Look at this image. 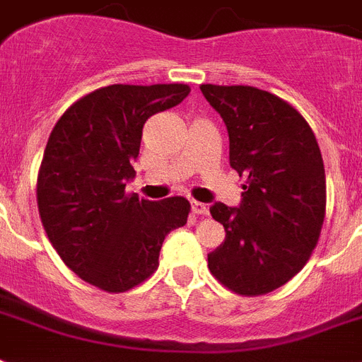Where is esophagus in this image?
Instances as JSON below:
<instances>
[{
  "mask_svg": "<svg viewBox=\"0 0 362 362\" xmlns=\"http://www.w3.org/2000/svg\"><path fill=\"white\" fill-rule=\"evenodd\" d=\"M191 211L195 216H208V206L199 201H191Z\"/></svg>",
  "mask_w": 362,
  "mask_h": 362,
  "instance_id": "obj_1",
  "label": "esophagus"
}]
</instances>
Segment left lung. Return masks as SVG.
Here are the masks:
<instances>
[{
	"mask_svg": "<svg viewBox=\"0 0 362 362\" xmlns=\"http://www.w3.org/2000/svg\"><path fill=\"white\" fill-rule=\"evenodd\" d=\"M201 90L225 120L230 167L247 175L240 208H210L227 236L208 267L230 292L264 296L296 277L318 243L327 201L322 152L303 115L283 98L249 85Z\"/></svg>",
	"mask_w": 362,
	"mask_h": 362,
	"instance_id": "left-lung-1",
	"label": "left lung"
}]
</instances>
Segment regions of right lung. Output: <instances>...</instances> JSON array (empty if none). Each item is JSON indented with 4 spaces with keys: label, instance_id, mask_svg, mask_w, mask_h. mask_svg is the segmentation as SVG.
<instances>
[{
    "label": "right lung",
    "instance_id": "add662e5",
    "mask_svg": "<svg viewBox=\"0 0 362 362\" xmlns=\"http://www.w3.org/2000/svg\"><path fill=\"white\" fill-rule=\"evenodd\" d=\"M189 90L184 83L100 87L76 100L49 134L37 176L40 221L61 260L98 290L145 283L167 234L187 223V199L146 201L126 193V182L146 119Z\"/></svg>",
    "mask_w": 362,
    "mask_h": 362
}]
</instances>
